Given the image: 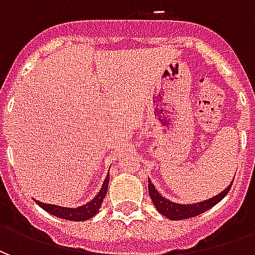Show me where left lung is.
<instances>
[{"mask_svg":"<svg viewBox=\"0 0 255 255\" xmlns=\"http://www.w3.org/2000/svg\"><path fill=\"white\" fill-rule=\"evenodd\" d=\"M234 182V180H232ZM231 183L230 186L227 188H224L223 191L214 195V197L209 198V199H205V201H201V202L195 203H176L169 201L168 198L162 197L161 192L155 188V186L151 183V180L149 179V194L151 201L154 203L155 209L160 212L162 216H165L169 220H184L190 219V217H195L198 214L206 212L210 208H213L216 203H219L223 198L228 194V191L231 190Z\"/></svg>","mask_w":255,"mask_h":255,"instance_id":"obj_1","label":"left lung"}]
</instances>
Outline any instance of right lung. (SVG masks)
Returning <instances> with one entry per match:
<instances>
[{"label":"right lung","mask_w":255,"mask_h":255,"mask_svg":"<svg viewBox=\"0 0 255 255\" xmlns=\"http://www.w3.org/2000/svg\"><path fill=\"white\" fill-rule=\"evenodd\" d=\"M108 184H109V179L106 176L105 182L102 184L100 192H98L90 202H87L86 205H82V206H79V208H64V206L49 205V203L39 202V201H35V202L38 203L42 209H45L47 213L53 214V216H56V217L71 220V221H84V220H89L91 219V217H94L95 214L98 213L101 205L104 202L106 191H108Z\"/></svg>","instance_id":"1"}]
</instances>
